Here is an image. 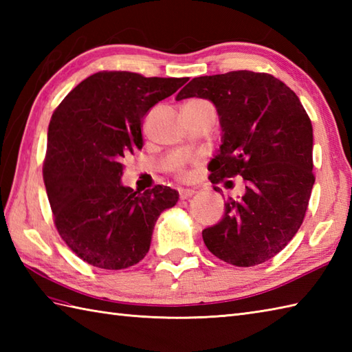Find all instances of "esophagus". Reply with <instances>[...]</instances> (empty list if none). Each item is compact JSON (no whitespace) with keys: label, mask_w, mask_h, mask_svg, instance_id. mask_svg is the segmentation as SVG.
<instances>
[{"label":"esophagus","mask_w":352,"mask_h":352,"mask_svg":"<svg viewBox=\"0 0 352 352\" xmlns=\"http://www.w3.org/2000/svg\"><path fill=\"white\" fill-rule=\"evenodd\" d=\"M178 192H180V198L182 199H188V198H190L193 195V193H195V190H193V189H180Z\"/></svg>","instance_id":"34e87169"}]
</instances>
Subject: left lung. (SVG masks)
I'll use <instances>...</instances> for the list:
<instances>
[{
  "mask_svg": "<svg viewBox=\"0 0 352 352\" xmlns=\"http://www.w3.org/2000/svg\"><path fill=\"white\" fill-rule=\"evenodd\" d=\"M184 98L212 101L219 115L210 182L241 175L246 183L243 197L230 198L222 219L203 230L204 243L230 265L263 263L292 241L307 210L315 184L310 118L283 81L252 71L193 78L175 100Z\"/></svg>",
  "mask_w": 352,
  "mask_h": 352,
  "instance_id": "obj_1",
  "label": "left lung"
}]
</instances>
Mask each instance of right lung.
<instances>
[{
  "label": "right lung",
  "instance_id": "right-lung-1",
  "mask_svg": "<svg viewBox=\"0 0 352 352\" xmlns=\"http://www.w3.org/2000/svg\"><path fill=\"white\" fill-rule=\"evenodd\" d=\"M189 78L102 71L65 96L48 126L43 182L58 234L101 269H125L146 256L162 212L178 192L144 193L121 183L124 159L144 146L142 119Z\"/></svg>",
  "mask_w": 352,
  "mask_h": 352
}]
</instances>
